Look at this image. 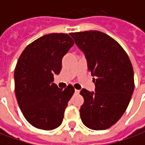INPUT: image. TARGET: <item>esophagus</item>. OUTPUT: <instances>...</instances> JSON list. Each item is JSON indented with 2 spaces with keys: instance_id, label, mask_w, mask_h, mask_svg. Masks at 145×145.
<instances>
[{
  "instance_id": "obj_1",
  "label": "esophagus",
  "mask_w": 145,
  "mask_h": 145,
  "mask_svg": "<svg viewBox=\"0 0 145 145\" xmlns=\"http://www.w3.org/2000/svg\"><path fill=\"white\" fill-rule=\"evenodd\" d=\"M79 92H80V91L78 90V89H75V90H74V93H75V94H79Z\"/></svg>"
}]
</instances>
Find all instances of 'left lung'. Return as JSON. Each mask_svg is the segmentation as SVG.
Listing matches in <instances>:
<instances>
[{
    "label": "left lung",
    "mask_w": 145,
    "mask_h": 145,
    "mask_svg": "<svg viewBox=\"0 0 145 145\" xmlns=\"http://www.w3.org/2000/svg\"><path fill=\"white\" fill-rule=\"evenodd\" d=\"M84 53L95 91L82 89V123L91 130L108 129L120 119L134 92V70L127 53L115 39L99 31L70 34Z\"/></svg>",
    "instance_id": "left-lung-1"
}]
</instances>
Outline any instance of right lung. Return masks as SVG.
I'll return each instance as SVG.
<instances>
[{
    "label": "right lung",
    "instance_id": "right-lung-1",
    "mask_svg": "<svg viewBox=\"0 0 145 145\" xmlns=\"http://www.w3.org/2000/svg\"><path fill=\"white\" fill-rule=\"evenodd\" d=\"M65 33H51L28 45L14 69V91L21 111L30 124L51 131L62 123L67 103L74 92L54 83L61 71L62 59L74 45Z\"/></svg>",
    "mask_w": 145,
    "mask_h": 145
}]
</instances>
